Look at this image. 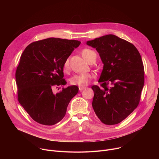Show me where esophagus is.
I'll use <instances>...</instances> for the list:
<instances>
[{"label":"esophagus","mask_w":159,"mask_h":159,"mask_svg":"<svg viewBox=\"0 0 159 159\" xmlns=\"http://www.w3.org/2000/svg\"><path fill=\"white\" fill-rule=\"evenodd\" d=\"M79 90H80V91H82V90H83L84 89H85V87L79 86Z\"/></svg>","instance_id":"34e87169"}]
</instances>
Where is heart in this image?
Masks as SVG:
<instances>
[{
    "mask_svg": "<svg viewBox=\"0 0 159 159\" xmlns=\"http://www.w3.org/2000/svg\"><path fill=\"white\" fill-rule=\"evenodd\" d=\"M82 55L84 59L89 63H91L92 61L96 60V53L89 48H84L82 50ZM69 69V59L66 58L63 63V70L67 72ZM93 78V75L91 74H76L72 76L70 79V82L72 85L79 86H85L88 85L90 80Z\"/></svg>",
    "mask_w": 159,
    "mask_h": 159,
    "instance_id": "1",
    "label": "heart"
}]
</instances>
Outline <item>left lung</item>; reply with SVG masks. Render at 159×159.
<instances>
[{
	"label": "left lung",
	"mask_w": 159,
	"mask_h": 159,
	"mask_svg": "<svg viewBox=\"0 0 159 159\" xmlns=\"http://www.w3.org/2000/svg\"><path fill=\"white\" fill-rule=\"evenodd\" d=\"M96 49L104 64L98 82L92 86L93 107L105 125H116L138 106L144 85V67L134 45L114 34L87 41Z\"/></svg>",
	"instance_id": "8db88e82"
}]
</instances>
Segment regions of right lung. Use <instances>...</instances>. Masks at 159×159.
<instances>
[{"instance_id":"1","label":"right lung","mask_w":159,"mask_h":159,"mask_svg":"<svg viewBox=\"0 0 159 159\" xmlns=\"http://www.w3.org/2000/svg\"><path fill=\"white\" fill-rule=\"evenodd\" d=\"M80 41L50 38L30 44L20 57L16 72L17 98L31 118L47 126L65 116L79 87L70 85L57 94L53 88L65 85L63 63Z\"/></svg>"}]
</instances>
